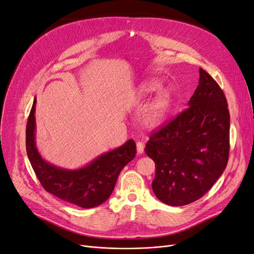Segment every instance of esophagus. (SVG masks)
Wrapping results in <instances>:
<instances>
[{"mask_svg": "<svg viewBox=\"0 0 254 254\" xmlns=\"http://www.w3.org/2000/svg\"><path fill=\"white\" fill-rule=\"evenodd\" d=\"M136 151L137 155H142L144 152V143L143 142H136Z\"/></svg>", "mask_w": 254, "mask_h": 254, "instance_id": "obj_1", "label": "esophagus"}]
</instances>
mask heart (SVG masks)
<instances>
[{
  "mask_svg": "<svg viewBox=\"0 0 254 254\" xmlns=\"http://www.w3.org/2000/svg\"><path fill=\"white\" fill-rule=\"evenodd\" d=\"M158 79H148L141 83L135 92L137 102H144L161 88ZM159 90V89H158ZM158 91V90H157ZM173 106V92L170 88H162L152 97L143 112V122L146 126L157 128L168 118Z\"/></svg>",
  "mask_w": 254,
  "mask_h": 254,
  "instance_id": "1",
  "label": "heart"
}]
</instances>
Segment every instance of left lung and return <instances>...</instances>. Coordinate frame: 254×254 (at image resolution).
Wrapping results in <instances>:
<instances>
[{
  "label": "left lung",
  "instance_id": "left-lung-1",
  "mask_svg": "<svg viewBox=\"0 0 254 254\" xmlns=\"http://www.w3.org/2000/svg\"><path fill=\"white\" fill-rule=\"evenodd\" d=\"M188 109L153 132L145 152L155 161L151 186L159 200L181 206L201 198L224 173L230 149V114L224 92L199 68Z\"/></svg>",
  "mask_w": 254,
  "mask_h": 254
}]
</instances>
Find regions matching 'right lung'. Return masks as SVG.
Listing matches in <instances>:
<instances>
[{
	"mask_svg": "<svg viewBox=\"0 0 254 254\" xmlns=\"http://www.w3.org/2000/svg\"><path fill=\"white\" fill-rule=\"evenodd\" d=\"M36 102L35 98L27 120L26 152L41 186L54 196L84 209L102 204L112 194L121 171L135 157L134 141L128 140L78 170L53 165L41 157L36 146Z\"/></svg>",
	"mask_w": 254,
	"mask_h": 254,
	"instance_id": "obj_1",
	"label": "right lung"
}]
</instances>
